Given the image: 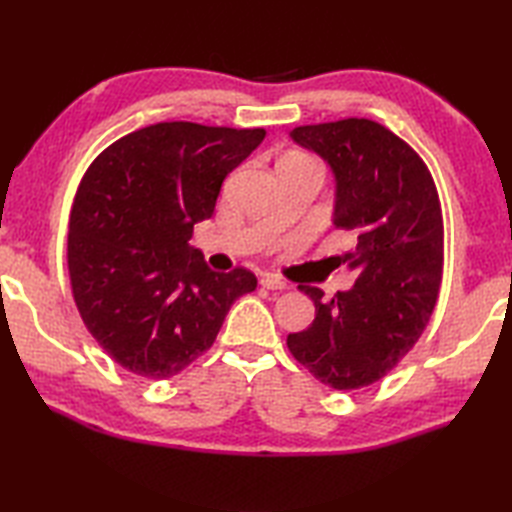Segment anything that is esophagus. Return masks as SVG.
Listing matches in <instances>:
<instances>
[{"label":"esophagus","mask_w":512,"mask_h":512,"mask_svg":"<svg viewBox=\"0 0 512 512\" xmlns=\"http://www.w3.org/2000/svg\"><path fill=\"white\" fill-rule=\"evenodd\" d=\"M259 284H262V288H266V290H286L288 288V281L277 277V275H264L262 279H259Z\"/></svg>","instance_id":"esophagus-1"}]
</instances>
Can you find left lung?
I'll return each mask as SVG.
<instances>
[{"label":"left lung","mask_w":512,"mask_h":512,"mask_svg":"<svg viewBox=\"0 0 512 512\" xmlns=\"http://www.w3.org/2000/svg\"><path fill=\"white\" fill-rule=\"evenodd\" d=\"M292 138L334 171V226L352 235L339 264L354 270L356 284L332 299L301 284L317 314L286 343L323 385L361 389L407 356L436 308L444 264L438 189L416 149L369 118L301 125Z\"/></svg>","instance_id":"left-lung-1"}]
</instances>
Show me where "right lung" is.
Wrapping results in <instances>:
<instances>
[{
	"label": "right lung",
	"mask_w": 512,
	"mask_h": 512,
	"mask_svg": "<svg viewBox=\"0 0 512 512\" xmlns=\"http://www.w3.org/2000/svg\"><path fill=\"white\" fill-rule=\"evenodd\" d=\"M264 136L156 123L118 138L83 173L68 226L70 288L85 328L127 372L180 374L215 343L235 299L257 288L246 268L215 273L189 239Z\"/></svg>",
	"instance_id": "1"
}]
</instances>
